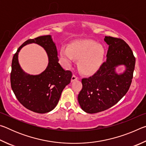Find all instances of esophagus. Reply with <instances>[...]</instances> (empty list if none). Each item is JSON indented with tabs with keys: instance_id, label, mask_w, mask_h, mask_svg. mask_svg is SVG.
Returning <instances> with one entry per match:
<instances>
[{
	"instance_id": "34e87169",
	"label": "esophagus",
	"mask_w": 146,
	"mask_h": 146,
	"mask_svg": "<svg viewBox=\"0 0 146 146\" xmlns=\"http://www.w3.org/2000/svg\"><path fill=\"white\" fill-rule=\"evenodd\" d=\"M78 77L77 76H76V75H75V74H73L72 77H71V82H73V81L75 80H78Z\"/></svg>"
}]
</instances>
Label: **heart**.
<instances>
[{
  "instance_id": "obj_1",
  "label": "heart",
  "mask_w": 146,
  "mask_h": 146,
  "mask_svg": "<svg viewBox=\"0 0 146 146\" xmlns=\"http://www.w3.org/2000/svg\"><path fill=\"white\" fill-rule=\"evenodd\" d=\"M62 57L71 66L74 58L78 60V68L83 74L93 75L102 66L104 58L105 51L103 47L91 40H78L71 44L60 51Z\"/></svg>"
}]
</instances>
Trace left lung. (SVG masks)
Returning <instances> with one entry per match:
<instances>
[{"mask_svg":"<svg viewBox=\"0 0 146 146\" xmlns=\"http://www.w3.org/2000/svg\"><path fill=\"white\" fill-rule=\"evenodd\" d=\"M109 45L106 61L92 76L82 79V88L78 101L82 110L97 113L111 108L120 101L129 90L133 77L135 57L129 45L120 38L105 36ZM125 65L127 70L118 75L114 69Z\"/></svg>","mask_w":146,"mask_h":146,"instance_id":"obj_1","label":"left lung"}]
</instances>
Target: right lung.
Listing matches in <instances>:
<instances>
[{
    "label": "right lung",
    "instance_id": "obj_1",
    "mask_svg": "<svg viewBox=\"0 0 146 146\" xmlns=\"http://www.w3.org/2000/svg\"><path fill=\"white\" fill-rule=\"evenodd\" d=\"M29 43H36L43 46L48 54V66L40 75H27L18 64L19 51ZM58 61L57 51L50 35L28 39L14 54L10 74L11 89L19 102L28 110L45 113L53 110L57 105L62 91L70 83L72 77L71 71L64 70Z\"/></svg>",
    "mask_w": 146,
    "mask_h": 146
}]
</instances>
